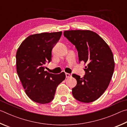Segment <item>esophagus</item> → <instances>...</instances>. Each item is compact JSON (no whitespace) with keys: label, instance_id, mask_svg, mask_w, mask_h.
<instances>
[{"label":"esophagus","instance_id":"1","mask_svg":"<svg viewBox=\"0 0 127 127\" xmlns=\"http://www.w3.org/2000/svg\"><path fill=\"white\" fill-rule=\"evenodd\" d=\"M66 78H70V77L71 76V75L70 74H68V73H66Z\"/></svg>","mask_w":127,"mask_h":127}]
</instances>
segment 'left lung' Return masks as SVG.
Instances as JSON below:
<instances>
[{"label":"left lung","instance_id":"8db88e82","mask_svg":"<svg viewBox=\"0 0 127 127\" xmlns=\"http://www.w3.org/2000/svg\"><path fill=\"white\" fill-rule=\"evenodd\" d=\"M64 35L75 46L79 62L86 64L83 77L72 74L77 84L72 89L74 97L79 101L96 100L107 89L114 70L113 55L104 39L89 30L65 31Z\"/></svg>","mask_w":127,"mask_h":127}]
</instances>
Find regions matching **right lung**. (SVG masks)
Returning a JSON list of instances; mask_svg holds the SVG:
<instances>
[{"label": "right lung", "mask_w": 127, "mask_h": 127, "mask_svg": "<svg viewBox=\"0 0 127 127\" xmlns=\"http://www.w3.org/2000/svg\"><path fill=\"white\" fill-rule=\"evenodd\" d=\"M62 32L31 35L24 40L16 53L17 72L28 96L34 102L44 104L54 98L57 86L65 79L64 72L55 75L44 71L50 62L52 50Z\"/></svg>", "instance_id": "1"}]
</instances>
